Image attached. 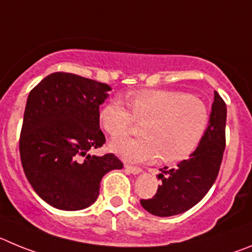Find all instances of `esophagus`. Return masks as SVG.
Returning <instances> with one entry per match:
<instances>
[{"label":"esophagus","instance_id":"obj_1","mask_svg":"<svg viewBox=\"0 0 252 252\" xmlns=\"http://www.w3.org/2000/svg\"><path fill=\"white\" fill-rule=\"evenodd\" d=\"M124 168H126V172H129V173H131V174H139V173H142V169H140L139 167H134V165L126 164V165H124Z\"/></svg>","mask_w":252,"mask_h":252}]
</instances>
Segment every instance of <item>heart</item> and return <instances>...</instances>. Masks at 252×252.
Listing matches in <instances>:
<instances>
[{
	"label": "heart",
	"instance_id": "b5f03b06",
	"mask_svg": "<svg viewBox=\"0 0 252 252\" xmlns=\"http://www.w3.org/2000/svg\"><path fill=\"white\" fill-rule=\"evenodd\" d=\"M130 110L119 99L100 110L103 128L112 137L129 134L134 119L142 126V138H119L110 148L129 162H163L186 159L198 148L210 126V110L203 100L173 90H143L129 98Z\"/></svg>",
	"mask_w": 252,
	"mask_h": 252
}]
</instances>
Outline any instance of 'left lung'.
Listing matches in <instances>:
<instances>
[{
	"instance_id": "8db88e82",
	"label": "left lung",
	"mask_w": 252,
	"mask_h": 252,
	"mask_svg": "<svg viewBox=\"0 0 252 252\" xmlns=\"http://www.w3.org/2000/svg\"><path fill=\"white\" fill-rule=\"evenodd\" d=\"M225 101L215 93L211 108L210 126L198 148L174 168L164 167L158 178V186L153 198L140 199V205L149 214L159 217L180 215L193 207L206 196L215 183L225 151L226 129Z\"/></svg>"
}]
</instances>
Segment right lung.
Here are the masks:
<instances>
[{
    "instance_id": "add662e5",
    "label": "right lung",
    "mask_w": 252,
    "mask_h": 252,
    "mask_svg": "<svg viewBox=\"0 0 252 252\" xmlns=\"http://www.w3.org/2000/svg\"><path fill=\"white\" fill-rule=\"evenodd\" d=\"M110 90L92 79L54 72L29 94L20 137L22 167L33 191L58 210L89 207L104 174L123 168L114 154L89 153L105 143L99 106Z\"/></svg>"
}]
</instances>
